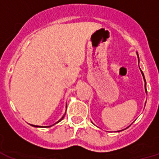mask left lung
<instances>
[{"mask_svg":"<svg viewBox=\"0 0 159 159\" xmlns=\"http://www.w3.org/2000/svg\"><path fill=\"white\" fill-rule=\"evenodd\" d=\"M137 56H138V54H137ZM138 61H139V57H138ZM141 74H142V76H143L144 81H145V93H146V94H147V90H146V82H145V77H144V73H143V72L141 71ZM120 131H123V130H120ZM118 132H120V131H118Z\"/></svg>","mask_w":159,"mask_h":159,"instance_id":"obj_1","label":"left lung"}]
</instances>
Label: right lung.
I'll use <instances>...</instances> for the list:
<instances>
[{
	"label": "right lung",
	"mask_w": 159,
	"mask_h": 159,
	"mask_svg": "<svg viewBox=\"0 0 159 159\" xmlns=\"http://www.w3.org/2000/svg\"><path fill=\"white\" fill-rule=\"evenodd\" d=\"M66 107H67V106H66ZM65 113H66V112H65ZM65 114L63 116H62V118H61V120H59L57 121V122L56 123V124H57V123H59L60 121H61V120H63V118H64V117H65ZM56 124H54V125H56ZM32 125V126H34V127H36V128H43L42 126H38V125ZM52 125H51V126H48V127H52Z\"/></svg>",
	"instance_id": "right-lung-1"
}]
</instances>
